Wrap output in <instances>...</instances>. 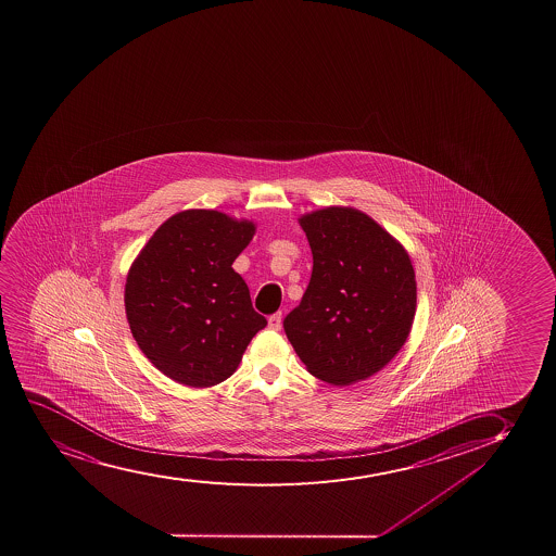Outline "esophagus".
I'll return each instance as SVG.
<instances>
[{"label": "esophagus", "instance_id": "obj_1", "mask_svg": "<svg viewBox=\"0 0 556 556\" xmlns=\"http://www.w3.org/2000/svg\"><path fill=\"white\" fill-rule=\"evenodd\" d=\"M268 327L273 328V330H280L281 328V314H273L268 317Z\"/></svg>", "mask_w": 556, "mask_h": 556}]
</instances>
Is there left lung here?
<instances>
[{
	"label": "left lung",
	"instance_id": "left-lung-1",
	"mask_svg": "<svg viewBox=\"0 0 556 556\" xmlns=\"http://www.w3.org/2000/svg\"><path fill=\"white\" fill-rule=\"evenodd\" d=\"M314 268L306 293L283 319L309 374L336 387L384 368L407 341L416 312L415 268L394 237L351 207L299 218Z\"/></svg>",
	"mask_w": 556,
	"mask_h": 556
}]
</instances>
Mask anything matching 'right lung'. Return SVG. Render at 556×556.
Segmentation results:
<instances>
[{
	"label": "right lung",
	"instance_id": "add662e5",
	"mask_svg": "<svg viewBox=\"0 0 556 556\" xmlns=\"http://www.w3.org/2000/svg\"><path fill=\"white\" fill-rule=\"evenodd\" d=\"M254 233L252 222L190 208L167 218L132 263L125 283L130 332L169 379L194 389L226 381L267 325L231 267Z\"/></svg>",
	"mask_w": 556,
	"mask_h": 556
}]
</instances>
